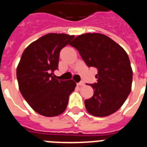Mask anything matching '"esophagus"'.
<instances>
[{
  "instance_id": "34e87169",
  "label": "esophagus",
  "mask_w": 147,
  "mask_h": 147,
  "mask_svg": "<svg viewBox=\"0 0 147 147\" xmlns=\"http://www.w3.org/2000/svg\"><path fill=\"white\" fill-rule=\"evenodd\" d=\"M84 84H85V83H83V82H80V83H77V85L80 86H84Z\"/></svg>"
}]
</instances>
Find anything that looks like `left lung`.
I'll return each instance as SVG.
<instances>
[{
    "mask_svg": "<svg viewBox=\"0 0 147 147\" xmlns=\"http://www.w3.org/2000/svg\"><path fill=\"white\" fill-rule=\"evenodd\" d=\"M70 45L79 51L88 67L97 68V82L90 84L93 96L84 101L87 111L96 117L110 115L120 109L131 92L133 72L128 55L108 36L86 33Z\"/></svg>",
    "mask_w": 147,
    "mask_h": 147,
    "instance_id": "8db88e82",
    "label": "left lung"
}]
</instances>
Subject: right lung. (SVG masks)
Segmentation results:
<instances>
[{
	"label": "right lung",
	"instance_id": "right-lung-1",
	"mask_svg": "<svg viewBox=\"0 0 147 147\" xmlns=\"http://www.w3.org/2000/svg\"><path fill=\"white\" fill-rule=\"evenodd\" d=\"M74 38L67 34L49 33L32 42L23 51L16 69L22 96L37 113L54 117L63 113L74 90L73 80L55 79L60 51Z\"/></svg>",
	"mask_w": 147,
	"mask_h": 147
}]
</instances>
